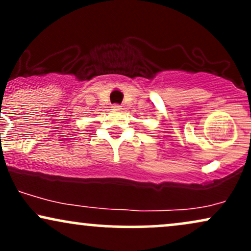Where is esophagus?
<instances>
[{
    "mask_svg": "<svg viewBox=\"0 0 251 251\" xmlns=\"http://www.w3.org/2000/svg\"><path fill=\"white\" fill-rule=\"evenodd\" d=\"M112 109H114V111H120V109H122V106H120L119 103H114V105H112Z\"/></svg>",
    "mask_w": 251,
    "mask_h": 251,
    "instance_id": "34e87169",
    "label": "esophagus"
}]
</instances>
